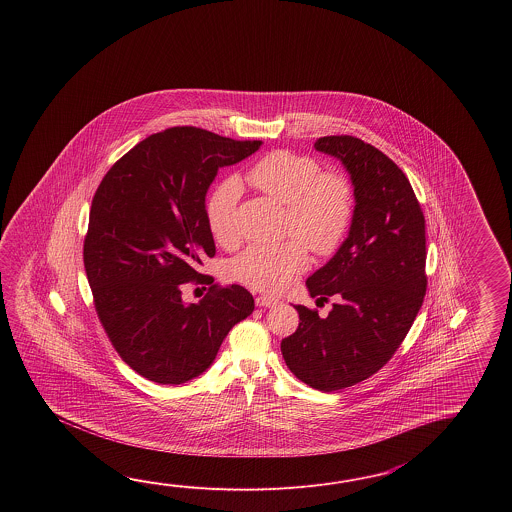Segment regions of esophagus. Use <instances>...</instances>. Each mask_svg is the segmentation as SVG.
Masks as SVG:
<instances>
[{"label": "esophagus", "mask_w": 512, "mask_h": 512, "mask_svg": "<svg viewBox=\"0 0 512 512\" xmlns=\"http://www.w3.org/2000/svg\"><path fill=\"white\" fill-rule=\"evenodd\" d=\"M278 298H272V296H258L256 298V305L258 307H274V305H278Z\"/></svg>", "instance_id": "1"}]
</instances>
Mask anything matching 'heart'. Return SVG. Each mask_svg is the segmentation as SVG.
Wrapping results in <instances>:
<instances>
[{
	"mask_svg": "<svg viewBox=\"0 0 512 512\" xmlns=\"http://www.w3.org/2000/svg\"><path fill=\"white\" fill-rule=\"evenodd\" d=\"M249 183L287 207L285 234L280 245H251L230 263L234 280L263 293H282L309 267L310 249L320 256L333 254L348 234L353 218V192L348 179L324 174L313 157L291 152L265 155L252 166ZM241 183L221 181L208 199V229L223 247L240 240L238 203Z\"/></svg>",
	"mask_w": 512,
	"mask_h": 512,
	"instance_id": "obj_1",
	"label": "heart"
}]
</instances>
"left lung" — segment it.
Listing matches in <instances>:
<instances>
[{
	"label": "left lung",
	"instance_id": "1",
	"mask_svg": "<svg viewBox=\"0 0 512 512\" xmlns=\"http://www.w3.org/2000/svg\"><path fill=\"white\" fill-rule=\"evenodd\" d=\"M315 148L346 168L355 208L348 238L305 282L337 304L326 318L296 305L300 324L282 355L307 386L335 392L381 370L414 324L426 293L425 216L403 170L375 146L333 135Z\"/></svg>",
	"mask_w": 512,
	"mask_h": 512
}]
</instances>
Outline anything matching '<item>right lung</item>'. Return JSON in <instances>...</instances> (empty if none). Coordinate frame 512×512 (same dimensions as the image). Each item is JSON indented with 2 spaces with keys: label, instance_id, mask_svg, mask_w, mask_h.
<instances>
[{
  "label": "right lung",
  "instance_id": "1",
  "mask_svg": "<svg viewBox=\"0 0 512 512\" xmlns=\"http://www.w3.org/2000/svg\"><path fill=\"white\" fill-rule=\"evenodd\" d=\"M261 141L194 126L150 135L111 166L91 203L84 267L98 318L122 360L144 379L183 384L207 371L230 329L254 311L241 285L210 287L186 304L183 283L216 254L207 192L219 168Z\"/></svg>",
  "mask_w": 512,
  "mask_h": 512
}]
</instances>
